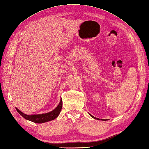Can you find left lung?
Wrapping results in <instances>:
<instances>
[{
	"label": "left lung",
	"mask_w": 149,
	"mask_h": 149,
	"mask_svg": "<svg viewBox=\"0 0 149 149\" xmlns=\"http://www.w3.org/2000/svg\"><path fill=\"white\" fill-rule=\"evenodd\" d=\"M90 116H91L93 118H94V119H99V120H102V121H106V119H99V118H95V117H94V116H92L91 114H90ZM106 120H107V119H106Z\"/></svg>",
	"instance_id": "8db88e82"
}]
</instances>
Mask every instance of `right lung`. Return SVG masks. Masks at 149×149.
Here are the masks:
<instances>
[{"label":"right lung","instance_id":"1","mask_svg":"<svg viewBox=\"0 0 149 149\" xmlns=\"http://www.w3.org/2000/svg\"><path fill=\"white\" fill-rule=\"evenodd\" d=\"M62 107H63V100L62 99H61V101L59 105H58L55 109H54L53 111H50L49 112H47V113H45V114L27 115L23 113V112L20 111L17 108H16V109L18 112V113L20 114L24 119H27V120L31 121L32 122L36 123H43L52 121L53 119H56L58 116H59L61 109H62Z\"/></svg>","mask_w":149,"mask_h":149}]
</instances>
